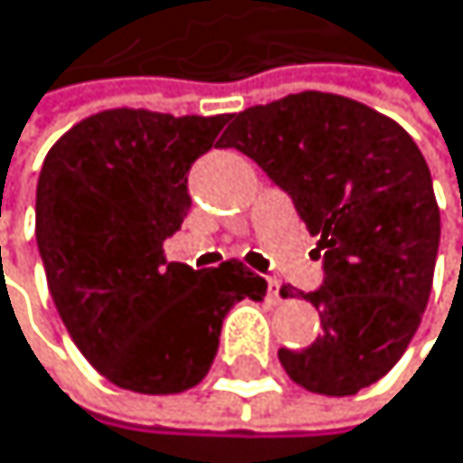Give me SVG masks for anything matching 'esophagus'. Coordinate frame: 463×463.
Returning <instances> with one entry per match:
<instances>
[{
    "mask_svg": "<svg viewBox=\"0 0 463 463\" xmlns=\"http://www.w3.org/2000/svg\"><path fill=\"white\" fill-rule=\"evenodd\" d=\"M267 300L281 303V281H275V278H267Z\"/></svg>",
    "mask_w": 463,
    "mask_h": 463,
    "instance_id": "1",
    "label": "esophagus"
}]
</instances>
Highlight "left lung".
Returning <instances> with one entry per match:
<instances>
[{
	"instance_id": "left-lung-1",
	"label": "left lung",
	"mask_w": 463,
	"mask_h": 463,
	"mask_svg": "<svg viewBox=\"0 0 463 463\" xmlns=\"http://www.w3.org/2000/svg\"><path fill=\"white\" fill-rule=\"evenodd\" d=\"M239 148L287 191L323 252V287L303 295L323 332L281 348L289 380L351 396L399 363L428 307L441 236L430 168L408 131L365 103L300 92L233 115ZM284 298H295L287 287Z\"/></svg>"
}]
</instances>
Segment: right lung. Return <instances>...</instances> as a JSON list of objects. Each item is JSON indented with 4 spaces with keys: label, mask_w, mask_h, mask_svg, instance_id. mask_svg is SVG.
Listing matches in <instances>:
<instances>
[{
    "label": "right lung",
    "mask_w": 463,
    "mask_h": 463,
    "mask_svg": "<svg viewBox=\"0 0 463 463\" xmlns=\"http://www.w3.org/2000/svg\"><path fill=\"white\" fill-rule=\"evenodd\" d=\"M230 115L109 109L75 123L42 165L35 241L70 337L109 383L182 393L204 380L233 303L264 300L241 261L191 269L163 241L188 216V171Z\"/></svg>",
    "instance_id": "1"
}]
</instances>
